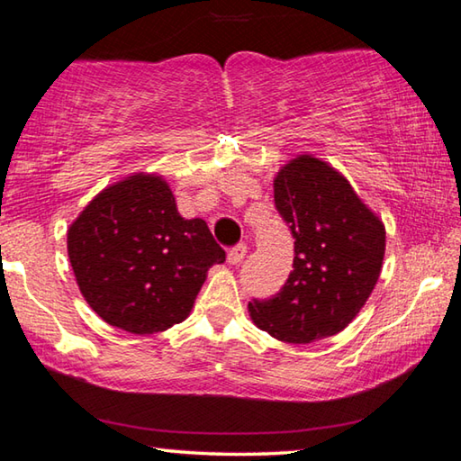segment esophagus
I'll return each instance as SVG.
<instances>
[{"mask_svg":"<svg viewBox=\"0 0 461 461\" xmlns=\"http://www.w3.org/2000/svg\"><path fill=\"white\" fill-rule=\"evenodd\" d=\"M246 254H248V248H246V244H238V246H233V248H230V252H228V262H230V264H233V267H236V264H240L241 260L246 258Z\"/></svg>","mask_w":461,"mask_h":461,"instance_id":"1","label":"esophagus"}]
</instances>
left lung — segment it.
Wrapping results in <instances>:
<instances>
[{
    "mask_svg": "<svg viewBox=\"0 0 461 461\" xmlns=\"http://www.w3.org/2000/svg\"><path fill=\"white\" fill-rule=\"evenodd\" d=\"M275 205L294 238L293 272L270 299L248 303L262 331L311 343L346 330L380 276L386 231L348 178L301 154L278 170Z\"/></svg>",
    "mask_w": 461,
    "mask_h": 461,
    "instance_id": "8db88e82",
    "label": "left lung"
}]
</instances>
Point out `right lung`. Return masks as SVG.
<instances>
[{
    "instance_id": "1",
    "label": "right lung",
    "mask_w": 461,
    "mask_h": 461,
    "mask_svg": "<svg viewBox=\"0 0 461 461\" xmlns=\"http://www.w3.org/2000/svg\"><path fill=\"white\" fill-rule=\"evenodd\" d=\"M67 248L89 307L138 335L185 321L207 270L225 260L205 221L178 215L165 178L142 173L101 191L68 228Z\"/></svg>"
}]
</instances>
